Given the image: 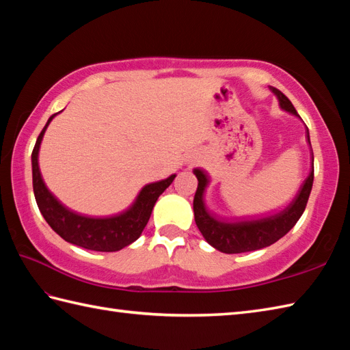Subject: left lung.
Listing matches in <instances>:
<instances>
[{"instance_id": "8db88e82", "label": "left lung", "mask_w": 350, "mask_h": 350, "mask_svg": "<svg viewBox=\"0 0 350 350\" xmlns=\"http://www.w3.org/2000/svg\"><path fill=\"white\" fill-rule=\"evenodd\" d=\"M271 92L277 96L281 109H284L293 116H298L292 102L278 88L271 87ZM194 174L198 180V187L194 197L196 224L200 232H202L206 242L212 245L215 250L226 252V254H239V252L262 250L280 241L282 236H286L293 228L296 222H298L304 211H306L314 180V171L311 170V173L308 174L306 182L302 183V187L293 198V202L284 211L271 215V217L251 221H221L213 218L209 211L206 209L204 204V192L207 185H209V179H207L204 171L200 168L194 170Z\"/></svg>"}]
</instances>
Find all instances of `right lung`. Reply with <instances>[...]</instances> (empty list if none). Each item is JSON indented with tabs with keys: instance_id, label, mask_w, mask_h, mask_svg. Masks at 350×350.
<instances>
[{
	"instance_id": "add662e5",
	"label": "right lung",
	"mask_w": 350,
	"mask_h": 350,
	"mask_svg": "<svg viewBox=\"0 0 350 350\" xmlns=\"http://www.w3.org/2000/svg\"><path fill=\"white\" fill-rule=\"evenodd\" d=\"M55 116L57 114L51 116L46 124H44L39 138L36 141L31 154L33 189L39 211L51 228L58 236H62L66 242L92 251H120L132 242H135L143 233L156 200L173 183L176 174H171L163 180L146 185V187L141 188L137 198L133 200V203L128 209L113 215V217L92 218L72 212L58 202L54 194L46 188L39 168V150L42 139Z\"/></svg>"
}]
</instances>
